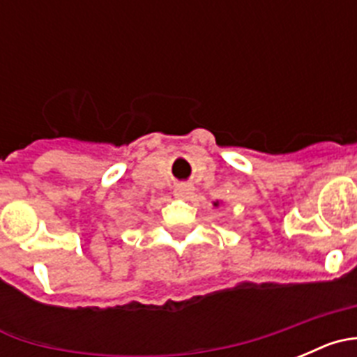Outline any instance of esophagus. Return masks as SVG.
I'll return each mask as SVG.
<instances>
[{
    "mask_svg": "<svg viewBox=\"0 0 357 357\" xmlns=\"http://www.w3.org/2000/svg\"><path fill=\"white\" fill-rule=\"evenodd\" d=\"M193 193V185H189V184H178L175 188V195L176 197H181V198H185L188 195Z\"/></svg>",
    "mask_w": 357,
    "mask_h": 357,
    "instance_id": "obj_1",
    "label": "esophagus"
}]
</instances>
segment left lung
<instances>
[{
    "label": "left lung",
    "instance_id": "obj_1",
    "mask_svg": "<svg viewBox=\"0 0 357 357\" xmlns=\"http://www.w3.org/2000/svg\"><path fill=\"white\" fill-rule=\"evenodd\" d=\"M214 206H218V202H216V204H214Z\"/></svg>",
    "mask_w": 357,
    "mask_h": 357
}]
</instances>
